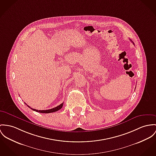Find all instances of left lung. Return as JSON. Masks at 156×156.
Segmentation results:
<instances>
[{
    "instance_id": "left-lung-1",
    "label": "left lung",
    "mask_w": 156,
    "mask_h": 156,
    "mask_svg": "<svg viewBox=\"0 0 156 156\" xmlns=\"http://www.w3.org/2000/svg\"><path fill=\"white\" fill-rule=\"evenodd\" d=\"M131 40V41H132V43H133V44H134V43H133V41H132V40Z\"/></svg>"
}]
</instances>
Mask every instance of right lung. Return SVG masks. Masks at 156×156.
<instances>
[{
	"label": "right lung",
	"mask_w": 156,
	"mask_h": 156,
	"mask_svg": "<svg viewBox=\"0 0 156 156\" xmlns=\"http://www.w3.org/2000/svg\"><path fill=\"white\" fill-rule=\"evenodd\" d=\"M25 105H27L25 103ZM63 103H62V104H60V105L58 106L56 108H51V109H48V110H38L37 109L35 108H31L30 106H27L28 108H30L31 109H32L34 111H36L37 112H39V113H53V112H56V111H58L59 110H60V108H62V106H63Z\"/></svg>",
	"instance_id": "obj_1"
}]
</instances>
